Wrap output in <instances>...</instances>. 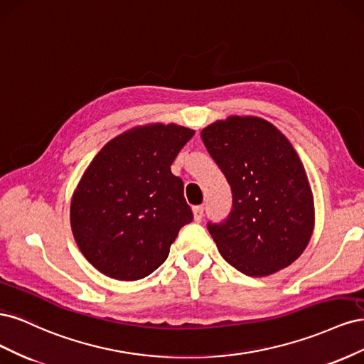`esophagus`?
I'll list each match as a JSON object with an SVG mask.
<instances>
[{"instance_id":"34e87169","label":"esophagus","mask_w":364,"mask_h":364,"mask_svg":"<svg viewBox=\"0 0 364 364\" xmlns=\"http://www.w3.org/2000/svg\"><path fill=\"white\" fill-rule=\"evenodd\" d=\"M203 206L199 205V206H193V214H194V220L196 222H200L202 217H203Z\"/></svg>"}]
</instances>
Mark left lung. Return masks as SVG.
Listing matches in <instances>:
<instances>
[{
    "mask_svg": "<svg viewBox=\"0 0 364 364\" xmlns=\"http://www.w3.org/2000/svg\"><path fill=\"white\" fill-rule=\"evenodd\" d=\"M202 141L232 190V211L208 223L218 252L247 277H267L302 255L314 229L310 182L296 150L258 117H229Z\"/></svg>",
    "mask_w": 364,
    "mask_h": 364,
    "instance_id": "8db88e82",
    "label": "left lung"
}]
</instances>
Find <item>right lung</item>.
I'll list each match as a JSON object with an SVG mask.
<instances>
[{
    "mask_svg": "<svg viewBox=\"0 0 364 364\" xmlns=\"http://www.w3.org/2000/svg\"><path fill=\"white\" fill-rule=\"evenodd\" d=\"M194 130L147 124L97 153L71 199V229L83 257L109 278L136 281L167 259L193 220L183 182L170 170Z\"/></svg>",
    "mask_w": 364,
    "mask_h": 364,
    "instance_id": "right-lung-1",
    "label": "right lung"
}]
</instances>
